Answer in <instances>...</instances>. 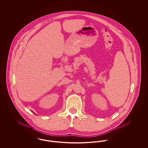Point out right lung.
<instances>
[{"label":"right lung","instance_id":"obj_1","mask_svg":"<svg viewBox=\"0 0 148 148\" xmlns=\"http://www.w3.org/2000/svg\"><path fill=\"white\" fill-rule=\"evenodd\" d=\"M33 113H34V112H33ZM34 114H35V113H34Z\"/></svg>","mask_w":148,"mask_h":148}]
</instances>
